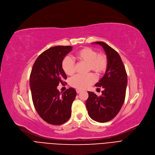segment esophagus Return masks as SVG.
Instances as JSON below:
<instances>
[{
  "instance_id": "obj_1",
  "label": "esophagus",
  "mask_w": 155,
  "mask_h": 155,
  "mask_svg": "<svg viewBox=\"0 0 155 155\" xmlns=\"http://www.w3.org/2000/svg\"><path fill=\"white\" fill-rule=\"evenodd\" d=\"M81 91H81V90H80V89H76V93H77L78 94L80 93Z\"/></svg>"
}]
</instances>
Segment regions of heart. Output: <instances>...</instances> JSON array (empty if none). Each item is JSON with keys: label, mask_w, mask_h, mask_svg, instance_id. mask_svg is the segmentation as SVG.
<instances>
[{"label": "heart", "mask_w": 155, "mask_h": 155, "mask_svg": "<svg viewBox=\"0 0 155 155\" xmlns=\"http://www.w3.org/2000/svg\"><path fill=\"white\" fill-rule=\"evenodd\" d=\"M75 58L79 62L87 63L88 71H93L97 76L103 74L107 67V59L105 54L97 53L95 49L89 47H85L76 52ZM61 66L67 75L71 76L74 74L75 62L71 58H64ZM95 81L96 77L93 73L87 75H76L70 79V85L77 89H84L94 84Z\"/></svg>", "instance_id": "1"}]
</instances>
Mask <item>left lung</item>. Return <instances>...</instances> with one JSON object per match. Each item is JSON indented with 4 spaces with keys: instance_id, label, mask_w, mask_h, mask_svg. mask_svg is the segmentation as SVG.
<instances>
[{
    "instance_id": "8db88e82",
    "label": "left lung",
    "mask_w": 155,
    "mask_h": 155,
    "mask_svg": "<svg viewBox=\"0 0 155 155\" xmlns=\"http://www.w3.org/2000/svg\"><path fill=\"white\" fill-rule=\"evenodd\" d=\"M103 48L107 59V67L104 76L95 86L103 87L102 95L97 96L88 91L86 102L90 117L99 123H106L117 114L124 103L128 78L120 56L114 49L103 42H95Z\"/></svg>"
}]
</instances>
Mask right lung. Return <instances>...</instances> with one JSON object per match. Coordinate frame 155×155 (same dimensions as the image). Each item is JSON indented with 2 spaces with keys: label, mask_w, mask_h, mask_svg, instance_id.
Segmentation results:
<instances>
[{
  "label": "right lung",
  "mask_w": 155,
  "mask_h": 155,
  "mask_svg": "<svg viewBox=\"0 0 155 155\" xmlns=\"http://www.w3.org/2000/svg\"><path fill=\"white\" fill-rule=\"evenodd\" d=\"M72 46H55L44 51L35 60L30 75V87L34 106L43 120L59 125L71 115V106L76 91L70 87L61 96L57 86L67 76L61 63Z\"/></svg>",
  "instance_id": "right-lung-1"
}]
</instances>
